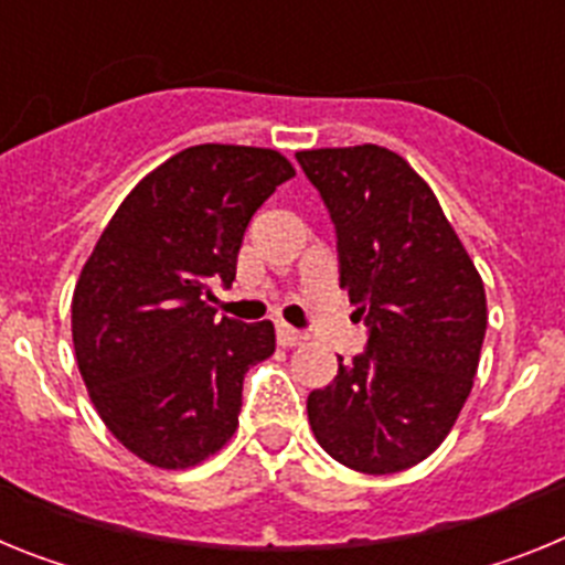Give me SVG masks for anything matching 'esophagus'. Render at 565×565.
Returning a JSON list of instances; mask_svg holds the SVG:
<instances>
[{"label":"esophagus","mask_w":565,"mask_h":565,"mask_svg":"<svg viewBox=\"0 0 565 565\" xmlns=\"http://www.w3.org/2000/svg\"><path fill=\"white\" fill-rule=\"evenodd\" d=\"M277 339L282 348H297V344H302L308 339V333L297 331L294 326H288V322H279L277 326Z\"/></svg>","instance_id":"1"}]
</instances>
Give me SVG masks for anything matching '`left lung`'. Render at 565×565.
I'll return each instance as SVG.
<instances>
[{
	"label": "left lung",
	"instance_id": "obj_1",
	"mask_svg": "<svg viewBox=\"0 0 565 565\" xmlns=\"http://www.w3.org/2000/svg\"><path fill=\"white\" fill-rule=\"evenodd\" d=\"M297 161L337 228L339 286L367 348L308 396L319 447L387 476L416 467L452 430L478 371L487 294L436 194L376 143L306 149Z\"/></svg>",
	"mask_w": 565,
	"mask_h": 565
}]
</instances>
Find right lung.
I'll list each match as a JSON object with an SVG mask.
<instances>
[{
  "label": "right lung",
  "mask_w": 565,
  "mask_h": 565,
  "mask_svg": "<svg viewBox=\"0 0 565 565\" xmlns=\"http://www.w3.org/2000/svg\"><path fill=\"white\" fill-rule=\"evenodd\" d=\"M294 178L277 149L201 143L124 198L73 291V348L98 416L161 469L206 461L237 430L243 376L274 353L268 319L217 317L248 221Z\"/></svg>",
  "instance_id": "1"
}]
</instances>
